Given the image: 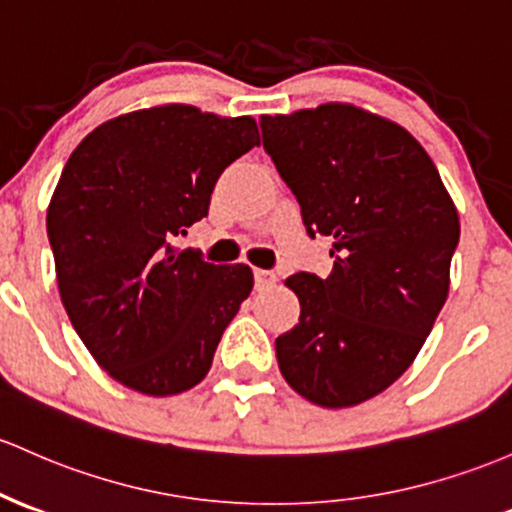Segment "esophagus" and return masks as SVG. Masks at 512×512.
Segmentation results:
<instances>
[{
    "instance_id": "1",
    "label": "esophagus",
    "mask_w": 512,
    "mask_h": 512,
    "mask_svg": "<svg viewBox=\"0 0 512 512\" xmlns=\"http://www.w3.org/2000/svg\"><path fill=\"white\" fill-rule=\"evenodd\" d=\"M277 284V277H274V272H267V269H255V286L257 289H272V286Z\"/></svg>"
}]
</instances>
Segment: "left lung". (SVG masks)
I'll use <instances>...</instances> for the list:
<instances>
[{
    "mask_svg": "<svg viewBox=\"0 0 512 512\" xmlns=\"http://www.w3.org/2000/svg\"><path fill=\"white\" fill-rule=\"evenodd\" d=\"M260 126L308 235L333 238L335 260L325 279L284 282L301 316L277 338L279 369L316 406H357L411 367L445 306L457 209L423 145L384 116L330 101Z\"/></svg>",
    "mask_w": 512,
    "mask_h": 512,
    "instance_id": "obj_1",
    "label": "left lung"
}]
</instances>
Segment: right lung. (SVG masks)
<instances>
[{"label": "right lung", "mask_w": 512, "mask_h": 512, "mask_svg": "<svg viewBox=\"0 0 512 512\" xmlns=\"http://www.w3.org/2000/svg\"><path fill=\"white\" fill-rule=\"evenodd\" d=\"M255 145L250 116L165 104L101 123L72 150L46 218L60 299L128 389L174 396L199 384L250 296V267L211 265L174 238L209 216L216 179Z\"/></svg>", "instance_id": "add662e5"}]
</instances>
